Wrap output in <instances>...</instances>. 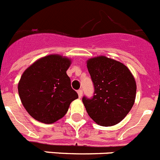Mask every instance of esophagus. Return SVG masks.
Listing matches in <instances>:
<instances>
[{
  "label": "esophagus",
  "mask_w": 160,
  "mask_h": 160,
  "mask_svg": "<svg viewBox=\"0 0 160 160\" xmlns=\"http://www.w3.org/2000/svg\"><path fill=\"white\" fill-rule=\"evenodd\" d=\"M77 93H78L79 98H81L82 96H83V90H82V89H80V90L77 91Z\"/></svg>",
  "instance_id": "34e87169"
}]
</instances>
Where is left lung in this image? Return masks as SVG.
<instances>
[{"label":"left lung","mask_w":160,"mask_h":160,"mask_svg":"<svg viewBox=\"0 0 160 160\" xmlns=\"http://www.w3.org/2000/svg\"><path fill=\"white\" fill-rule=\"evenodd\" d=\"M87 67L94 85V96L82 98L88 114L101 126L117 124L135 103V78L124 64L103 56L89 59Z\"/></svg>","instance_id":"left-lung-1"}]
</instances>
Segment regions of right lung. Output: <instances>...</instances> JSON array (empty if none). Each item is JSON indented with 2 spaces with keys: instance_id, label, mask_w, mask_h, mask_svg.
<instances>
[{
  "instance_id": "obj_1",
  "label": "right lung",
  "mask_w": 160,
  "mask_h": 160,
  "mask_svg": "<svg viewBox=\"0 0 160 160\" xmlns=\"http://www.w3.org/2000/svg\"><path fill=\"white\" fill-rule=\"evenodd\" d=\"M70 64L68 58L54 54L39 59L24 72L18 93L32 117L41 123H54L67 113L70 103L78 98L66 73Z\"/></svg>"
}]
</instances>
